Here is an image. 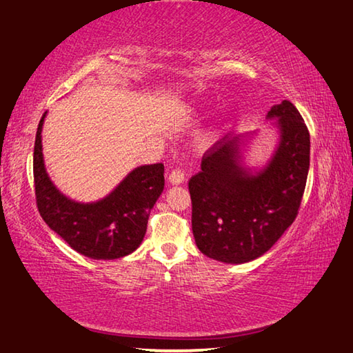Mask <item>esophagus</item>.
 Listing matches in <instances>:
<instances>
[{
    "label": "esophagus",
    "instance_id": "esophagus-1",
    "mask_svg": "<svg viewBox=\"0 0 353 353\" xmlns=\"http://www.w3.org/2000/svg\"><path fill=\"white\" fill-rule=\"evenodd\" d=\"M184 179H185V176H184V172L181 169H174L170 172V175H169L170 184H183Z\"/></svg>",
    "mask_w": 353,
    "mask_h": 353
}]
</instances>
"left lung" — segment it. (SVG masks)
Masks as SVG:
<instances>
[{"label":"left lung","mask_w":353,"mask_h":353,"mask_svg":"<svg viewBox=\"0 0 353 353\" xmlns=\"http://www.w3.org/2000/svg\"><path fill=\"white\" fill-rule=\"evenodd\" d=\"M280 139L267 166H243L239 137H224L207 150L189 181L192 230L207 257L245 263L274 245L296 219L309 170L311 140L303 117L290 100L274 105Z\"/></svg>","instance_id":"8db88e82"}]
</instances>
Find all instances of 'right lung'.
Instances as JSON below:
<instances>
[{"mask_svg":"<svg viewBox=\"0 0 353 353\" xmlns=\"http://www.w3.org/2000/svg\"><path fill=\"white\" fill-rule=\"evenodd\" d=\"M42 116L33 152L34 195L46 224L68 245L86 257L112 261L131 254L146 234L148 219L164 189V166L146 164L134 169L106 198L76 203L56 189L42 157Z\"/></svg>","mask_w":353,"mask_h":353,"instance_id":"obj_1","label":"right lung"}]
</instances>
